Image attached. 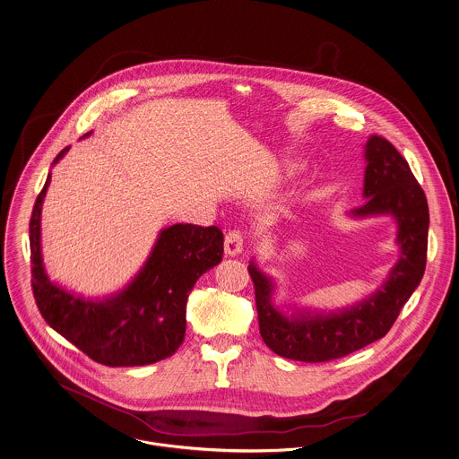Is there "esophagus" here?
Instances as JSON below:
<instances>
[{
  "instance_id": "34e87169",
  "label": "esophagus",
  "mask_w": 459,
  "mask_h": 459,
  "mask_svg": "<svg viewBox=\"0 0 459 459\" xmlns=\"http://www.w3.org/2000/svg\"><path fill=\"white\" fill-rule=\"evenodd\" d=\"M245 250V243H243V236L239 232H229L225 238V254L229 256H236Z\"/></svg>"
}]
</instances>
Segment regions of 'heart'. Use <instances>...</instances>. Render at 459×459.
Segmentation results:
<instances>
[{
	"label": "heart",
	"instance_id": "heart-1",
	"mask_svg": "<svg viewBox=\"0 0 459 459\" xmlns=\"http://www.w3.org/2000/svg\"><path fill=\"white\" fill-rule=\"evenodd\" d=\"M303 170V163H298V161H292V163H287L285 169H283V174L285 176H296Z\"/></svg>",
	"mask_w": 459,
	"mask_h": 459
}]
</instances>
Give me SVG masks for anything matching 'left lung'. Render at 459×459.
Returning a JSON list of instances; mask_svg holds the SVG:
<instances>
[{
    "instance_id": "left-lung-1",
    "label": "left lung",
    "mask_w": 459,
    "mask_h": 459,
    "mask_svg": "<svg viewBox=\"0 0 459 459\" xmlns=\"http://www.w3.org/2000/svg\"><path fill=\"white\" fill-rule=\"evenodd\" d=\"M364 161V203L347 216H391L396 221L398 260L382 285L364 299L338 309H320L298 303L276 305L278 281L260 269L254 256L248 273L254 280L260 336L278 356L324 362L384 338L422 280L429 229L426 195L407 160L384 137L369 135Z\"/></svg>"
}]
</instances>
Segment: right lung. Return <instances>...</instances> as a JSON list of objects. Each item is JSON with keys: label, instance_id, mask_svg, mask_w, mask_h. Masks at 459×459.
<instances>
[{"label": "right lung", "instance_id": "right-lung-1", "mask_svg": "<svg viewBox=\"0 0 459 459\" xmlns=\"http://www.w3.org/2000/svg\"><path fill=\"white\" fill-rule=\"evenodd\" d=\"M68 150L57 154L51 167ZM49 185L51 172L30 221L31 283L46 322L105 366H146L172 356L185 340L186 301L195 281L223 258L221 230L192 223L163 227L146 262L121 290L84 298L52 281L44 265L42 205Z\"/></svg>", "mask_w": 459, "mask_h": 459}]
</instances>
